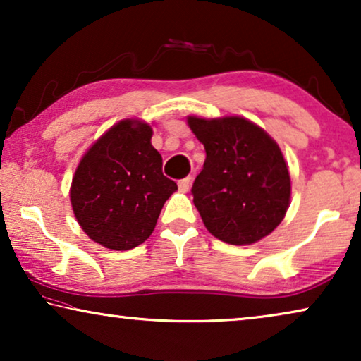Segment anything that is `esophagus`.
Listing matches in <instances>:
<instances>
[{
    "instance_id": "1",
    "label": "esophagus",
    "mask_w": 361,
    "mask_h": 361,
    "mask_svg": "<svg viewBox=\"0 0 361 361\" xmlns=\"http://www.w3.org/2000/svg\"><path fill=\"white\" fill-rule=\"evenodd\" d=\"M190 182H192V177H190V176H187V177H184V179H180L179 182H177V185H179V190H180V192H187V190H189Z\"/></svg>"
}]
</instances>
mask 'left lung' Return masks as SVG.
<instances>
[{
    "label": "left lung",
    "mask_w": 361,
    "mask_h": 361,
    "mask_svg": "<svg viewBox=\"0 0 361 361\" xmlns=\"http://www.w3.org/2000/svg\"><path fill=\"white\" fill-rule=\"evenodd\" d=\"M187 123L207 152L192 185L207 230L230 245H251L268 236L283 221L290 199V177L279 146L240 116H189Z\"/></svg>",
    "instance_id": "left-lung-1"
}]
</instances>
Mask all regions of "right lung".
I'll return each mask as SVG.
<instances>
[{
    "mask_svg": "<svg viewBox=\"0 0 361 361\" xmlns=\"http://www.w3.org/2000/svg\"><path fill=\"white\" fill-rule=\"evenodd\" d=\"M145 121L123 120L85 152L72 179L71 202L82 230L116 251L149 238L166 200L177 190Z\"/></svg>",
    "mask_w": 361,
    "mask_h": 361,
    "instance_id": "add662e5",
    "label": "right lung"
}]
</instances>
